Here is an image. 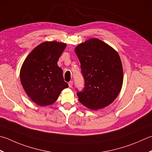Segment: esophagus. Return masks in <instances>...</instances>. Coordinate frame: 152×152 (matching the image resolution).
Segmentation results:
<instances>
[{
    "mask_svg": "<svg viewBox=\"0 0 152 152\" xmlns=\"http://www.w3.org/2000/svg\"><path fill=\"white\" fill-rule=\"evenodd\" d=\"M72 85H73V82L72 81H70V82H68V86H69L70 88L72 87Z\"/></svg>",
    "mask_w": 152,
    "mask_h": 152,
    "instance_id": "esophagus-1",
    "label": "esophagus"
}]
</instances>
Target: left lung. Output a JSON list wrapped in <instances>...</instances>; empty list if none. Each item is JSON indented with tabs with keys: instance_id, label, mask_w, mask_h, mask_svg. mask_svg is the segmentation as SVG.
Instances as JSON below:
<instances>
[{
	"instance_id": "obj_1",
	"label": "left lung",
	"mask_w": 152,
	"mask_h": 152,
	"mask_svg": "<svg viewBox=\"0 0 152 152\" xmlns=\"http://www.w3.org/2000/svg\"><path fill=\"white\" fill-rule=\"evenodd\" d=\"M80 62L84 88L77 92L79 102L88 108L105 107L117 98L123 82V70L118 53L97 38L76 47Z\"/></svg>"
}]
</instances>
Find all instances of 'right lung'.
Segmentation results:
<instances>
[{"instance_id":"add662e5","label":"right lung","mask_w":152,"mask_h":152,"mask_svg":"<svg viewBox=\"0 0 152 152\" xmlns=\"http://www.w3.org/2000/svg\"><path fill=\"white\" fill-rule=\"evenodd\" d=\"M66 44L46 41L37 45L25 59L20 70V80L29 98L38 105L55 102L61 91L68 87L64 81L57 61Z\"/></svg>"}]
</instances>
